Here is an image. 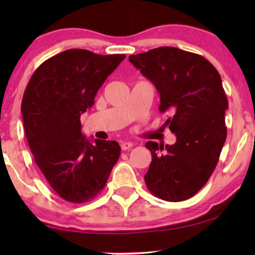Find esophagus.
<instances>
[{
  "instance_id": "obj_1",
  "label": "esophagus",
  "mask_w": 255,
  "mask_h": 255,
  "mask_svg": "<svg viewBox=\"0 0 255 255\" xmlns=\"http://www.w3.org/2000/svg\"><path fill=\"white\" fill-rule=\"evenodd\" d=\"M132 146H133V144H132V142H130V141H123L121 144V147H122V149H123V151H127V149H130Z\"/></svg>"
}]
</instances>
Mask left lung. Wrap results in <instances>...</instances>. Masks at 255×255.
<instances>
[{"mask_svg":"<svg viewBox=\"0 0 255 255\" xmlns=\"http://www.w3.org/2000/svg\"><path fill=\"white\" fill-rule=\"evenodd\" d=\"M128 60L158 90L160 113L172 115L165 127L176 135L173 145L146 142L152 154L146 186L161 200H188L210 179L226 139L229 102L221 75L202 55L176 47L153 48Z\"/></svg>","mask_w":255,"mask_h":255,"instance_id":"left-lung-1","label":"left lung"}]
</instances>
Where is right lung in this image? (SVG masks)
I'll list each match as a JSON object with an SVG mask.
<instances>
[{
	"instance_id": "right-lung-1",
	"label": "right lung",
	"mask_w": 255,
	"mask_h": 255,
	"mask_svg": "<svg viewBox=\"0 0 255 255\" xmlns=\"http://www.w3.org/2000/svg\"><path fill=\"white\" fill-rule=\"evenodd\" d=\"M125 54L72 48L36 69L22 100L24 130L34 161L55 193L83 203L101 193L121 154L115 140H89L80 117Z\"/></svg>"
}]
</instances>
